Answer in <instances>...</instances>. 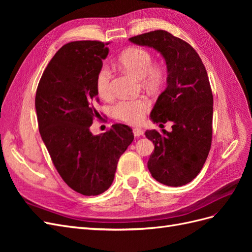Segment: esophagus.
<instances>
[{
	"instance_id": "1",
	"label": "esophagus",
	"mask_w": 252,
	"mask_h": 252,
	"mask_svg": "<svg viewBox=\"0 0 252 252\" xmlns=\"http://www.w3.org/2000/svg\"><path fill=\"white\" fill-rule=\"evenodd\" d=\"M133 134H134V136H142V135H144V131L140 128H134Z\"/></svg>"
}]
</instances>
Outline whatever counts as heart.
<instances>
[{
  "mask_svg": "<svg viewBox=\"0 0 252 252\" xmlns=\"http://www.w3.org/2000/svg\"><path fill=\"white\" fill-rule=\"evenodd\" d=\"M119 65L134 77L143 79L148 86L157 87L162 83L164 70L162 66L152 64L151 53L141 47H129L121 52L118 58ZM112 72L108 66H102L95 79L98 95L104 100L112 96ZM150 108V102L146 97L133 100H121L113 106L112 113L118 120L130 124H139Z\"/></svg>",
  "mask_w": 252,
  "mask_h": 252,
  "instance_id": "obj_1",
  "label": "heart"
}]
</instances>
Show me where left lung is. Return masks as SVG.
Segmentation results:
<instances>
[{
	"label": "left lung",
	"mask_w": 252,
	"mask_h": 252,
	"mask_svg": "<svg viewBox=\"0 0 252 252\" xmlns=\"http://www.w3.org/2000/svg\"><path fill=\"white\" fill-rule=\"evenodd\" d=\"M129 41L161 52L168 71L167 86L150 118L159 126L172 122V130L145 132L155 144L148 169L164 185H186L200 173L211 147L213 96L207 71L191 45L165 30Z\"/></svg>",
	"instance_id": "left-lung-1"
}]
</instances>
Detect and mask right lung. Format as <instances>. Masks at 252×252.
I'll list each match as a JSON object with an SVG mask.
<instances>
[{
  "mask_svg": "<svg viewBox=\"0 0 252 252\" xmlns=\"http://www.w3.org/2000/svg\"><path fill=\"white\" fill-rule=\"evenodd\" d=\"M109 43L75 41L51 59L37 85L35 110L42 140L61 178L83 195H98L113 182L120 157L134 136L124 124L90 131L98 103L95 79Z\"/></svg>",
  "mask_w": 252,
  "mask_h": 252,
  "instance_id": "1",
  "label": "right lung"
}]
</instances>
